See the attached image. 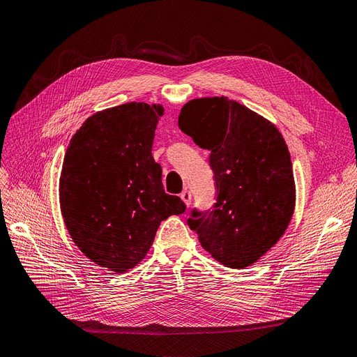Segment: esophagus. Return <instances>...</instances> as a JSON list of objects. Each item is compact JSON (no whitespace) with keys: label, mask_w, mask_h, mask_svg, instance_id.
<instances>
[{"label":"esophagus","mask_w":357,"mask_h":357,"mask_svg":"<svg viewBox=\"0 0 357 357\" xmlns=\"http://www.w3.org/2000/svg\"><path fill=\"white\" fill-rule=\"evenodd\" d=\"M180 197H181V201L189 206V204H190V192H189L188 189H184V190L180 193Z\"/></svg>","instance_id":"esophagus-1"}]
</instances>
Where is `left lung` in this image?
<instances>
[{
  "mask_svg": "<svg viewBox=\"0 0 357 357\" xmlns=\"http://www.w3.org/2000/svg\"><path fill=\"white\" fill-rule=\"evenodd\" d=\"M178 127L211 152L217 188L212 209H192L189 227L222 265L250 266L277 243L294 212L286 142L273 123L225 96L192 99Z\"/></svg>",
  "mask_w": 357,
  "mask_h": 357,
  "instance_id": "8db88e82",
  "label": "left lung"
}]
</instances>
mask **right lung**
Returning <instances> with one entry per match:
<instances>
[{"instance_id": "obj_1", "label": "right lung", "mask_w": 357, "mask_h": 357, "mask_svg": "<svg viewBox=\"0 0 357 357\" xmlns=\"http://www.w3.org/2000/svg\"><path fill=\"white\" fill-rule=\"evenodd\" d=\"M161 105L127 102L82 124L66 151L60 177L64 224L96 265L126 273L145 258L161 221L186 209L167 195L152 156Z\"/></svg>"}]
</instances>
